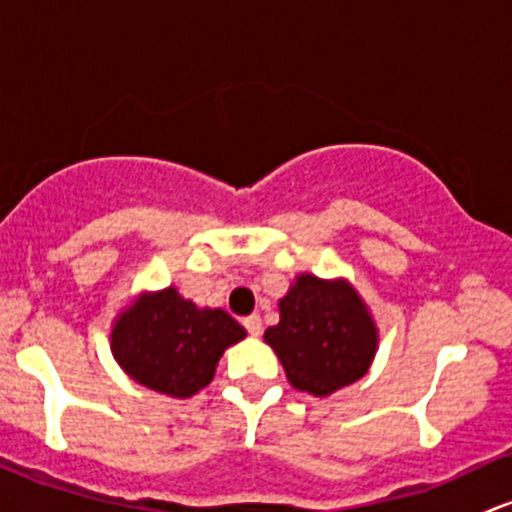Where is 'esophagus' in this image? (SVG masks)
Segmentation results:
<instances>
[{
	"instance_id": "obj_1",
	"label": "esophagus",
	"mask_w": 512,
	"mask_h": 512,
	"mask_svg": "<svg viewBox=\"0 0 512 512\" xmlns=\"http://www.w3.org/2000/svg\"><path fill=\"white\" fill-rule=\"evenodd\" d=\"M243 325L247 328V333L252 335V338H260V335H262V318L260 316L245 318Z\"/></svg>"
}]
</instances>
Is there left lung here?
Here are the masks:
<instances>
[{
  "mask_svg": "<svg viewBox=\"0 0 512 512\" xmlns=\"http://www.w3.org/2000/svg\"><path fill=\"white\" fill-rule=\"evenodd\" d=\"M265 342L294 389L330 396L369 372L379 330L347 279L299 274L279 301V323L267 328Z\"/></svg>",
  "mask_w": 512,
  "mask_h": 512,
  "instance_id": "obj_1",
  "label": "left lung"
}]
</instances>
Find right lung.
Returning a JSON list of instances; mask_svg holds the SVG:
<instances>
[{
  "label": "right lung",
  "mask_w": 512,
  "mask_h": 512,
  "mask_svg": "<svg viewBox=\"0 0 512 512\" xmlns=\"http://www.w3.org/2000/svg\"><path fill=\"white\" fill-rule=\"evenodd\" d=\"M245 328L221 308H199L174 286L140 294L111 328V352L145 389L189 398L211 384L226 347Z\"/></svg>",
  "instance_id": "add662e5"
}]
</instances>
